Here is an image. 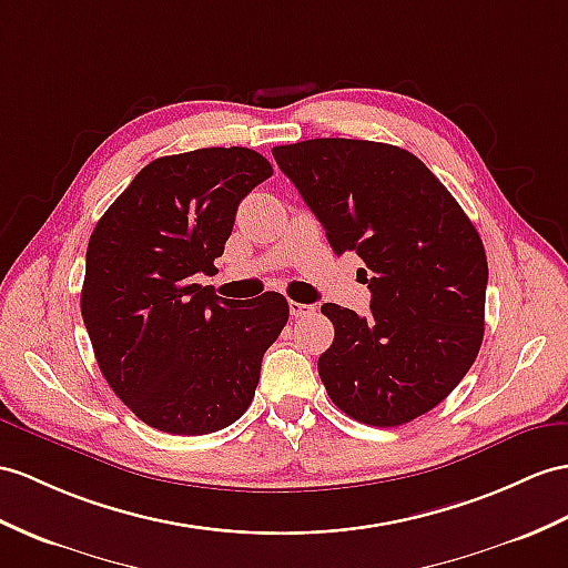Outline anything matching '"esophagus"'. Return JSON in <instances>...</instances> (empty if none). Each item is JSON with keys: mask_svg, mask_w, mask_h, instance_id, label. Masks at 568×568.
<instances>
[{"mask_svg": "<svg viewBox=\"0 0 568 568\" xmlns=\"http://www.w3.org/2000/svg\"><path fill=\"white\" fill-rule=\"evenodd\" d=\"M288 311H292V317H306L315 311V306H308V303H296L288 301Z\"/></svg>", "mask_w": 568, "mask_h": 568, "instance_id": "obj_1", "label": "esophagus"}]
</instances>
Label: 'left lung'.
Listing matches in <instances>:
<instances>
[{
  "instance_id": "1",
  "label": "left lung",
  "mask_w": 568,
  "mask_h": 568,
  "mask_svg": "<svg viewBox=\"0 0 568 568\" xmlns=\"http://www.w3.org/2000/svg\"><path fill=\"white\" fill-rule=\"evenodd\" d=\"M337 255L364 260L371 315L337 303L317 373L344 414L371 426L422 417L453 393L484 337L487 255L473 221L409 151L366 140L272 149Z\"/></svg>"
}]
</instances>
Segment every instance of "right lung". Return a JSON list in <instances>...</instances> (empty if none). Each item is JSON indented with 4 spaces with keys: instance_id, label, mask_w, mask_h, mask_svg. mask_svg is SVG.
<instances>
[{
    "instance_id": "right-lung-1",
    "label": "right lung",
    "mask_w": 568,
    "mask_h": 568,
    "mask_svg": "<svg viewBox=\"0 0 568 568\" xmlns=\"http://www.w3.org/2000/svg\"><path fill=\"white\" fill-rule=\"evenodd\" d=\"M272 175L245 146L161 156L95 224L81 315L113 393L175 436L226 428L251 407L262 356L288 321L267 292L231 301L192 284L224 253L241 200Z\"/></svg>"
}]
</instances>
